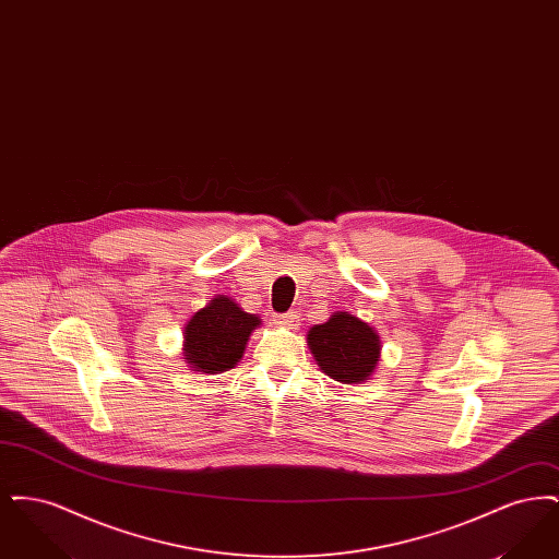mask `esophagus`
Wrapping results in <instances>:
<instances>
[{
    "instance_id": "obj_1",
    "label": "esophagus",
    "mask_w": 559,
    "mask_h": 559,
    "mask_svg": "<svg viewBox=\"0 0 559 559\" xmlns=\"http://www.w3.org/2000/svg\"><path fill=\"white\" fill-rule=\"evenodd\" d=\"M274 322L281 324V326H285V329H295V326H297V314H295L293 310L292 312H285V314H276Z\"/></svg>"
}]
</instances>
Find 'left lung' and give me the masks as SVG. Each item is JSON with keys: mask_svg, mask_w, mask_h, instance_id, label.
Returning <instances> with one entry per match:
<instances>
[{"mask_svg": "<svg viewBox=\"0 0 559 559\" xmlns=\"http://www.w3.org/2000/svg\"><path fill=\"white\" fill-rule=\"evenodd\" d=\"M308 346L320 371L340 383H362L374 372L381 342L369 322L333 312L331 319L308 331Z\"/></svg>", "mask_w": 559, "mask_h": 559, "instance_id": "left-lung-1", "label": "left lung"}]
</instances>
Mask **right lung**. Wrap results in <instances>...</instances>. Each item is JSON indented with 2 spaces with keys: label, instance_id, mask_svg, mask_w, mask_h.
<instances>
[{
  "label": "right lung",
  "instance_id": "obj_1",
  "mask_svg": "<svg viewBox=\"0 0 559 559\" xmlns=\"http://www.w3.org/2000/svg\"><path fill=\"white\" fill-rule=\"evenodd\" d=\"M260 324V317L245 312L228 295H215L185 326V360L201 374L228 371L242 358L249 335Z\"/></svg>",
  "mask_w": 559,
  "mask_h": 559
}]
</instances>
